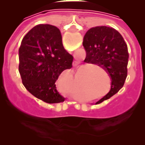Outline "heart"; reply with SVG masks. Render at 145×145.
<instances>
[{
  "instance_id": "1",
  "label": "heart",
  "mask_w": 145,
  "mask_h": 145,
  "mask_svg": "<svg viewBox=\"0 0 145 145\" xmlns=\"http://www.w3.org/2000/svg\"><path fill=\"white\" fill-rule=\"evenodd\" d=\"M92 67H95V65H93V66H92Z\"/></svg>"
}]
</instances>
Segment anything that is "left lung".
<instances>
[{
	"instance_id": "left-lung-1",
	"label": "left lung",
	"mask_w": 145,
	"mask_h": 145,
	"mask_svg": "<svg viewBox=\"0 0 145 145\" xmlns=\"http://www.w3.org/2000/svg\"><path fill=\"white\" fill-rule=\"evenodd\" d=\"M83 46L86 51L85 62L103 67L111 78L110 91L95 103L99 104L117 93L124 85L127 76V46L119 32L103 25L87 31Z\"/></svg>"
}]
</instances>
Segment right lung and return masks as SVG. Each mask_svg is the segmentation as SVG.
<instances>
[{"instance_id":"right-lung-1","label":"right lung","mask_w":145,"mask_h":145,"mask_svg":"<svg viewBox=\"0 0 145 145\" xmlns=\"http://www.w3.org/2000/svg\"><path fill=\"white\" fill-rule=\"evenodd\" d=\"M18 54V71L27 90L46 103L63 102L55 82L64 70L71 68L74 58L63 47L59 29L51 25L33 27L22 39Z\"/></svg>"}]
</instances>
